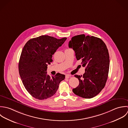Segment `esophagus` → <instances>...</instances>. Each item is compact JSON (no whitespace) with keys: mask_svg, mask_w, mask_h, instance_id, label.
Returning a JSON list of instances; mask_svg holds the SVG:
<instances>
[{"mask_svg":"<svg viewBox=\"0 0 128 128\" xmlns=\"http://www.w3.org/2000/svg\"><path fill=\"white\" fill-rule=\"evenodd\" d=\"M70 77V76L69 75H68V74H67V75H66V76H65V78H69Z\"/></svg>","mask_w":128,"mask_h":128,"instance_id":"1","label":"esophagus"}]
</instances>
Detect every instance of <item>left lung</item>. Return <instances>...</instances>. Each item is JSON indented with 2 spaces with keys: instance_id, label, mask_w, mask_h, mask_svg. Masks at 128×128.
Returning <instances> with one entry per match:
<instances>
[{
  "instance_id": "8db88e82",
  "label": "left lung",
  "mask_w": 128,
  "mask_h": 128,
  "mask_svg": "<svg viewBox=\"0 0 128 128\" xmlns=\"http://www.w3.org/2000/svg\"><path fill=\"white\" fill-rule=\"evenodd\" d=\"M69 47L85 67L83 76L75 75L79 85L73 89V92L84 98L96 96L104 88L108 78L110 60L106 44L100 38L82 34L73 36Z\"/></svg>"
}]
</instances>
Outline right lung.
<instances>
[{
	"mask_svg": "<svg viewBox=\"0 0 128 128\" xmlns=\"http://www.w3.org/2000/svg\"><path fill=\"white\" fill-rule=\"evenodd\" d=\"M42 36L28 40L21 52L19 72L28 92L34 98L44 100L53 96L65 76L57 73L47 74L48 65L52 62V55L66 40Z\"/></svg>",
	"mask_w": 128,
	"mask_h": 128,
	"instance_id": "obj_1",
	"label": "right lung"
}]
</instances>
